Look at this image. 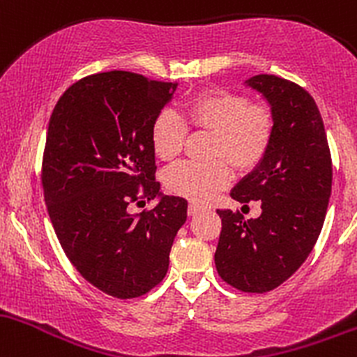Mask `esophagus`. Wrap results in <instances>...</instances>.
Here are the masks:
<instances>
[{"instance_id":"1","label":"esophagus","mask_w":357,"mask_h":357,"mask_svg":"<svg viewBox=\"0 0 357 357\" xmlns=\"http://www.w3.org/2000/svg\"><path fill=\"white\" fill-rule=\"evenodd\" d=\"M200 211H204V207H200L199 204H195V202H190L189 207H187V214H189V215L199 214Z\"/></svg>"}]
</instances>
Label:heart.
Here are the masks:
<instances>
[{"mask_svg": "<svg viewBox=\"0 0 357 357\" xmlns=\"http://www.w3.org/2000/svg\"><path fill=\"white\" fill-rule=\"evenodd\" d=\"M214 135L212 157L200 165L183 162L165 174L167 189L195 202H207L231 183V167L251 170L265 158L275 136V116L266 104H250L248 96L209 89L185 102V118L165 109L151 123L150 143L162 162H174L182 151L189 128Z\"/></svg>", "mask_w": 357, "mask_h": 357, "instance_id": "obj_1", "label": "heart"}]
</instances>
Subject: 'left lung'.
<instances>
[{"label":"left lung","instance_id":"left-lung-1","mask_svg":"<svg viewBox=\"0 0 357 357\" xmlns=\"http://www.w3.org/2000/svg\"><path fill=\"white\" fill-rule=\"evenodd\" d=\"M246 84L270 102L275 136L231 197L259 200L261 215L246 221L239 211H218L222 229L214 261L231 287L265 294L287 282L314 250L329 206L332 160L322 116L303 87L268 74Z\"/></svg>","mask_w":357,"mask_h":357}]
</instances>
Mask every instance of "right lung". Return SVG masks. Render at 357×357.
Listing matches in <instances>:
<instances>
[{
  "label": "right lung",
  "mask_w": 357,
  "mask_h": 357,
  "mask_svg": "<svg viewBox=\"0 0 357 357\" xmlns=\"http://www.w3.org/2000/svg\"><path fill=\"white\" fill-rule=\"evenodd\" d=\"M177 82L111 70L81 79L55 104L42 162L43 197L63 253L91 285L116 298L165 278L187 200L155 180L151 123ZM159 197L150 211L129 204Z\"/></svg>",
  "instance_id": "1"
}]
</instances>
